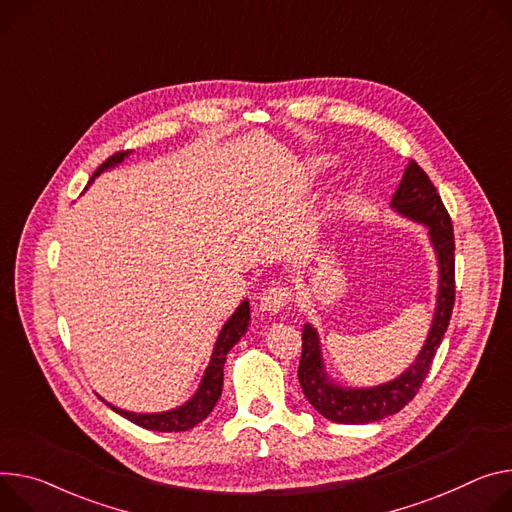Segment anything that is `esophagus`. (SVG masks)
Returning <instances> with one entry per match:
<instances>
[{
    "mask_svg": "<svg viewBox=\"0 0 512 512\" xmlns=\"http://www.w3.org/2000/svg\"><path fill=\"white\" fill-rule=\"evenodd\" d=\"M292 292L286 286L273 284L271 288H267L261 298H259V310L265 314H277L288 302H290Z\"/></svg>",
    "mask_w": 512,
    "mask_h": 512,
    "instance_id": "esophagus-1",
    "label": "esophagus"
}]
</instances>
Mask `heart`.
I'll return each mask as SVG.
<instances>
[{"mask_svg":"<svg viewBox=\"0 0 512 512\" xmlns=\"http://www.w3.org/2000/svg\"><path fill=\"white\" fill-rule=\"evenodd\" d=\"M324 167V163L320 161V159H316V161H312V171H320Z\"/></svg>","mask_w":512,"mask_h":512,"instance_id":"1","label":"heart"}]
</instances>
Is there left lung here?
<instances>
[{"instance_id":"left-lung-1","label":"left lung","mask_w":512,"mask_h":512,"mask_svg":"<svg viewBox=\"0 0 512 512\" xmlns=\"http://www.w3.org/2000/svg\"><path fill=\"white\" fill-rule=\"evenodd\" d=\"M390 208L400 216L425 224L429 241L437 257L439 288L433 322L427 341L416 359L402 374L386 384L371 388H351L335 382L324 367L318 331L312 324L302 329V357L298 367V380L308 402L333 423L365 425L400 412L423 386L433 357L449 327V318L455 300V243L451 218L437 194L429 175L414 161H408L398 190L392 196Z\"/></svg>"}]
</instances>
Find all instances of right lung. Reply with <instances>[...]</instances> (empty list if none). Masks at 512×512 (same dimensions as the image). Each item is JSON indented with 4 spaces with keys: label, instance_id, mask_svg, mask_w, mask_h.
Segmentation results:
<instances>
[{
    "label": "right lung",
    "instance_id": "obj_1",
    "mask_svg": "<svg viewBox=\"0 0 512 512\" xmlns=\"http://www.w3.org/2000/svg\"><path fill=\"white\" fill-rule=\"evenodd\" d=\"M130 153L128 151H122V153H116L112 155L110 159H106L98 171L94 173V177L89 179V183L94 181L98 175H102L104 171L120 165ZM251 324V306H249V300H243L239 304V308L232 312V316L224 322L222 331L218 333V339H216V345H214V351H212V357H210V363L204 371V376L200 380V386L196 390V394L188 400L183 402L181 406L177 408H171V410H163V412H130V410H122L110 402H104L114 410L118 412L120 416L128 418L130 423L143 427V429H149V431H159V433H181V431H190L194 429L198 423H202L204 418L212 412V408L216 406L220 394H222V380H224V363H226V353L235 347L241 337L247 333Z\"/></svg>",
    "mask_w": 512,
    "mask_h": 512
}]
</instances>
